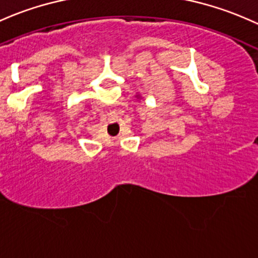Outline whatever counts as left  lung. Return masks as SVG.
Wrapping results in <instances>:
<instances>
[{"mask_svg":"<svg viewBox=\"0 0 258 258\" xmlns=\"http://www.w3.org/2000/svg\"><path fill=\"white\" fill-rule=\"evenodd\" d=\"M137 98H139V99H141V98H143V97H141L140 95H137Z\"/></svg>","mask_w":258,"mask_h":258,"instance_id":"1","label":"left lung"}]
</instances>
